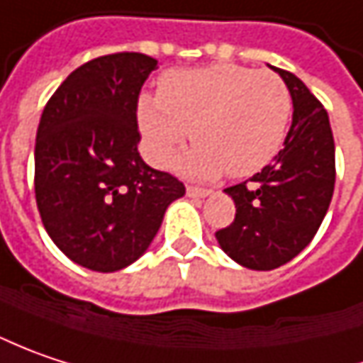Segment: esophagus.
I'll return each mask as SVG.
<instances>
[{
  "label": "esophagus",
  "mask_w": 363,
  "mask_h": 363,
  "mask_svg": "<svg viewBox=\"0 0 363 363\" xmlns=\"http://www.w3.org/2000/svg\"><path fill=\"white\" fill-rule=\"evenodd\" d=\"M212 190H204V188H194V186H188V196L190 198H208Z\"/></svg>",
  "instance_id": "esophagus-1"
}]
</instances>
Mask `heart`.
<instances>
[{"label":"heart","mask_w":363,"mask_h":363,"mask_svg":"<svg viewBox=\"0 0 363 363\" xmlns=\"http://www.w3.org/2000/svg\"><path fill=\"white\" fill-rule=\"evenodd\" d=\"M292 118V96L276 73L235 63L169 71L159 96L143 94L136 120L147 159L163 167L190 136L198 143L175 167L196 179L227 172L249 177L280 153Z\"/></svg>","instance_id":"obj_1"}]
</instances>
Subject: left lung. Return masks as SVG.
<instances>
[{
  "instance_id": "obj_1",
  "label": "left lung",
  "mask_w": 363,
  "mask_h": 363,
  "mask_svg": "<svg viewBox=\"0 0 363 363\" xmlns=\"http://www.w3.org/2000/svg\"><path fill=\"white\" fill-rule=\"evenodd\" d=\"M272 69L292 96L290 130L269 165L225 190L237 212L227 228L216 230L228 257L257 272L288 263L313 241L335 188V143L327 110L296 75Z\"/></svg>"
}]
</instances>
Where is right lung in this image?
<instances>
[{"instance_id": "obj_1", "label": "right lung", "mask_w": 363, "mask_h": 363, "mask_svg": "<svg viewBox=\"0 0 363 363\" xmlns=\"http://www.w3.org/2000/svg\"><path fill=\"white\" fill-rule=\"evenodd\" d=\"M153 57L116 52L75 69L36 133L34 191L48 237L71 262L118 272L153 243L182 182L138 153L136 104Z\"/></svg>"}]
</instances>
